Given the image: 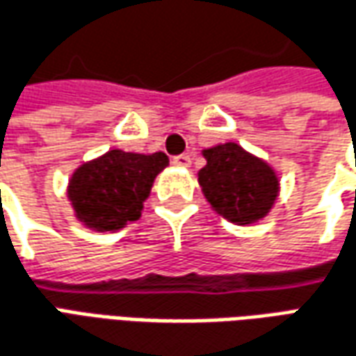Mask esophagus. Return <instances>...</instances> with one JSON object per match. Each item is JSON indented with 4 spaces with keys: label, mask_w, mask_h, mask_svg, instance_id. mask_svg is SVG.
Returning a JSON list of instances; mask_svg holds the SVG:
<instances>
[{
    "label": "esophagus",
    "mask_w": 356,
    "mask_h": 356,
    "mask_svg": "<svg viewBox=\"0 0 356 356\" xmlns=\"http://www.w3.org/2000/svg\"><path fill=\"white\" fill-rule=\"evenodd\" d=\"M173 165H179V168H188V165H191V156H186V154L175 156V158H173Z\"/></svg>",
    "instance_id": "obj_1"
}]
</instances>
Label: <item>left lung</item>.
<instances>
[{
	"label": "left lung",
	"mask_w": 356,
	"mask_h": 356,
	"mask_svg": "<svg viewBox=\"0 0 356 356\" xmlns=\"http://www.w3.org/2000/svg\"><path fill=\"white\" fill-rule=\"evenodd\" d=\"M206 165L198 183L216 212L237 225L256 223L268 216L280 195L275 171L235 143L202 150Z\"/></svg>",
	"instance_id": "1"
}]
</instances>
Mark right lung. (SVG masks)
<instances>
[{
    "instance_id": "1",
    "label": "right lung",
    "mask_w": 356,
    "mask_h": 356,
    "mask_svg": "<svg viewBox=\"0 0 356 356\" xmlns=\"http://www.w3.org/2000/svg\"><path fill=\"white\" fill-rule=\"evenodd\" d=\"M170 165L163 152L109 150L74 171L67 198L74 218L94 231H118L140 218L156 175Z\"/></svg>"
}]
</instances>
